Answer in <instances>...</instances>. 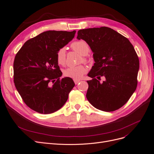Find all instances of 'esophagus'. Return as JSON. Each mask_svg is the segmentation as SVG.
Here are the masks:
<instances>
[{
    "label": "esophagus",
    "mask_w": 154,
    "mask_h": 154,
    "mask_svg": "<svg viewBox=\"0 0 154 154\" xmlns=\"http://www.w3.org/2000/svg\"><path fill=\"white\" fill-rule=\"evenodd\" d=\"M74 81L75 84H79L80 82V80H77V79H74Z\"/></svg>",
    "instance_id": "esophagus-1"
}]
</instances>
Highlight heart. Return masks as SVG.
<instances>
[{
    "label": "heart",
    "mask_w": 154,
    "mask_h": 154,
    "mask_svg": "<svg viewBox=\"0 0 154 154\" xmlns=\"http://www.w3.org/2000/svg\"><path fill=\"white\" fill-rule=\"evenodd\" d=\"M71 47L74 51L78 52L82 56H86L89 54L91 48L89 45L84 40H77L71 44ZM56 60L57 63L60 66H63L66 61V48H60L56 53ZM82 60L85 62L87 59L83 57ZM86 68L83 66H79L77 67H70L65 69L63 74L65 76L70 77L74 79H81L83 75L86 73Z\"/></svg>",
    "instance_id": "1"
}]
</instances>
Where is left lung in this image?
<instances>
[{"label": "left lung", "instance_id": "obj_1", "mask_svg": "<svg viewBox=\"0 0 154 154\" xmlns=\"http://www.w3.org/2000/svg\"><path fill=\"white\" fill-rule=\"evenodd\" d=\"M77 38L89 45L95 61L88 76L87 99L99 110L112 112L125 105L137 86L139 60L128 39L107 27L79 30ZM103 76L100 83L96 79ZM97 78L96 79L95 77Z\"/></svg>", "mask_w": 154, "mask_h": 154}]
</instances>
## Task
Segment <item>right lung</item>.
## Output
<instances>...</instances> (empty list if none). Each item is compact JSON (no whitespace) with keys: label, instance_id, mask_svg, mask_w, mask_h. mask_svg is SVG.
I'll list each match as a JSON object with an SVG mask.
<instances>
[{"label":"right lung","instance_id":"right-lung-1","mask_svg":"<svg viewBox=\"0 0 154 154\" xmlns=\"http://www.w3.org/2000/svg\"><path fill=\"white\" fill-rule=\"evenodd\" d=\"M75 32H44L28 40L15 57V86L27 106L40 114L60 109L75 85L70 77L60 79L56 53L71 41Z\"/></svg>","mask_w":154,"mask_h":154}]
</instances>
